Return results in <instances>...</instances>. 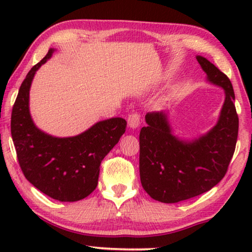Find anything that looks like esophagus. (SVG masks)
<instances>
[{"instance_id":"esophagus-1","label":"esophagus","mask_w":252,"mask_h":252,"mask_svg":"<svg viewBox=\"0 0 252 252\" xmlns=\"http://www.w3.org/2000/svg\"><path fill=\"white\" fill-rule=\"evenodd\" d=\"M127 122H128V125H129L130 128H136V127H139V125H140L141 115L139 112H132L128 116V119H127Z\"/></svg>"}]
</instances>
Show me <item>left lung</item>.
Wrapping results in <instances>:
<instances>
[{
	"instance_id": "8db88e82",
	"label": "left lung",
	"mask_w": 252,
	"mask_h": 252,
	"mask_svg": "<svg viewBox=\"0 0 252 252\" xmlns=\"http://www.w3.org/2000/svg\"><path fill=\"white\" fill-rule=\"evenodd\" d=\"M208 80L225 89L218 124L198 140L185 142L172 135L166 115L148 112L140 132V178L144 190L161 203H178L210 190L221 181L235 151L239 116L229 78L197 56Z\"/></svg>"
}]
</instances>
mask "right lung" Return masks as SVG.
<instances>
[{"instance_id": "1", "label": "right lung", "mask_w": 252, "mask_h": 252, "mask_svg": "<svg viewBox=\"0 0 252 252\" xmlns=\"http://www.w3.org/2000/svg\"><path fill=\"white\" fill-rule=\"evenodd\" d=\"M53 51L31 68L20 86L11 112V136L27 180L51 198L75 202L94 191L101 161L118 143L127 123L123 118L103 120L80 135L65 139L37 129L30 116V87L36 70Z\"/></svg>"}]
</instances>
